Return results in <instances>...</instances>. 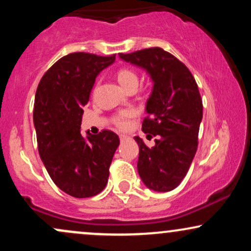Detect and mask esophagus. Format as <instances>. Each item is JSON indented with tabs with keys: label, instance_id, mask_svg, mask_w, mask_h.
<instances>
[{
	"label": "esophagus",
	"instance_id": "esophagus-1",
	"mask_svg": "<svg viewBox=\"0 0 251 251\" xmlns=\"http://www.w3.org/2000/svg\"><path fill=\"white\" fill-rule=\"evenodd\" d=\"M126 139H128V137H127V135H125V134H122V135H120V142H125V140Z\"/></svg>",
	"mask_w": 251,
	"mask_h": 251
}]
</instances>
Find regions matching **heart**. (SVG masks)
Returning a JSON list of instances; mask_svg holds the SVG:
<instances>
[{
  "mask_svg": "<svg viewBox=\"0 0 251 251\" xmlns=\"http://www.w3.org/2000/svg\"><path fill=\"white\" fill-rule=\"evenodd\" d=\"M117 79L124 88L127 89L132 85H138V75L129 68H120L117 73ZM134 116L133 109H126L120 112L116 118V125L119 128L126 129L128 127L129 119Z\"/></svg>",
  "mask_w": 251,
  "mask_h": 251,
  "instance_id": "obj_1",
  "label": "heart"
}]
</instances>
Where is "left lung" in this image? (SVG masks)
<instances>
[{
	"instance_id": "obj_1",
	"label": "left lung",
	"mask_w": 251,
	"mask_h": 251,
	"mask_svg": "<svg viewBox=\"0 0 251 251\" xmlns=\"http://www.w3.org/2000/svg\"><path fill=\"white\" fill-rule=\"evenodd\" d=\"M119 57L145 70L153 82L142 129L148 138L157 139L150 149L134 137L139 146L138 174L149 189L171 191L188 174L197 151L203 118L198 86L188 67L159 47L119 54Z\"/></svg>"
}]
</instances>
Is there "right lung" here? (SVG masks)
<instances>
[{"instance_id": "obj_1", "label": "right lung", "mask_w": 251, "mask_h": 251, "mask_svg": "<svg viewBox=\"0 0 251 251\" xmlns=\"http://www.w3.org/2000/svg\"><path fill=\"white\" fill-rule=\"evenodd\" d=\"M114 60L116 55L68 54L46 72L36 89L33 120L40 157L57 188L75 198L105 189L120 143L107 129L87 137L80 133L96 77Z\"/></svg>"}]
</instances>
